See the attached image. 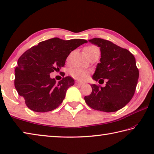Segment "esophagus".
Instances as JSON below:
<instances>
[{"label": "esophagus", "instance_id": "1", "mask_svg": "<svg viewBox=\"0 0 154 154\" xmlns=\"http://www.w3.org/2000/svg\"><path fill=\"white\" fill-rule=\"evenodd\" d=\"M75 84L78 85H84L83 82H79V81H76L75 82Z\"/></svg>", "mask_w": 154, "mask_h": 154}]
</instances>
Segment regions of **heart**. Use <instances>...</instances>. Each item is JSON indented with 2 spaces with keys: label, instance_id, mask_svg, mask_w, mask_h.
Returning <instances> with one entry per match:
<instances>
[{
  "label": "heart",
  "instance_id": "obj_1",
  "mask_svg": "<svg viewBox=\"0 0 154 154\" xmlns=\"http://www.w3.org/2000/svg\"><path fill=\"white\" fill-rule=\"evenodd\" d=\"M85 53L86 54L87 57H88L89 55H91V54H93L95 51H99L98 47L96 46L90 45L87 46L84 49ZM71 74L74 78L75 79L81 80V81H84V80H86L89 78V71L84 69H80V68H76V69H74L71 72Z\"/></svg>",
  "mask_w": 154,
  "mask_h": 154
}]
</instances>
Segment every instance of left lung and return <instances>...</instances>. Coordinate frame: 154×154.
Instances as JSON below:
<instances>
[{
	"mask_svg": "<svg viewBox=\"0 0 154 154\" xmlns=\"http://www.w3.org/2000/svg\"><path fill=\"white\" fill-rule=\"evenodd\" d=\"M88 41L100 47V63L97 64L92 79L104 82L105 86L91 84L92 91L85 96L91 108L105 112H113L124 107L131 100L139 77L136 59L126 49L98 38Z\"/></svg>",
	"mask_w": 154,
	"mask_h": 154,
	"instance_id": "obj_1",
	"label": "left lung"
}]
</instances>
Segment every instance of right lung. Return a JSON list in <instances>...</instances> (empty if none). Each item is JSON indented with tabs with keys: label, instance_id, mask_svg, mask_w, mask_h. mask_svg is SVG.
Here are the masks:
<instances>
[{
	"label": "right lung",
	"instance_id": "add662e5",
	"mask_svg": "<svg viewBox=\"0 0 154 154\" xmlns=\"http://www.w3.org/2000/svg\"><path fill=\"white\" fill-rule=\"evenodd\" d=\"M87 42L84 39L65 41L54 38L39 42L20 56L15 69L14 85L28 108L34 112H47L63 103L74 80L66 76L56 82L51 79L50 74L59 72L71 51Z\"/></svg>",
	"mask_w": 154,
	"mask_h": 154
}]
</instances>
